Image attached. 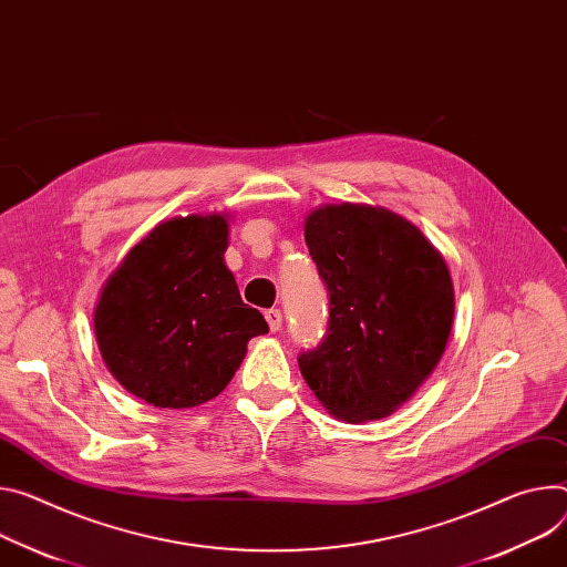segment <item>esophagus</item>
Returning <instances> with one entry per match:
<instances>
[{
    "mask_svg": "<svg viewBox=\"0 0 567 567\" xmlns=\"http://www.w3.org/2000/svg\"><path fill=\"white\" fill-rule=\"evenodd\" d=\"M265 319H267L271 332H278V330L282 328V312H280V310H269V312H265Z\"/></svg>",
    "mask_w": 567,
    "mask_h": 567,
    "instance_id": "34e87169",
    "label": "esophagus"
}]
</instances>
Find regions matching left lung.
Returning <instances> with one entry per match:
<instances>
[{
	"label": "left lung",
	"instance_id": "obj_1",
	"mask_svg": "<svg viewBox=\"0 0 567 567\" xmlns=\"http://www.w3.org/2000/svg\"><path fill=\"white\" fill-rule=\"evenodd\" d=\"M305 241L330 293L328 332L298 354L319 402L348 423L391 416L432 375L454 319L443 255L404 217L323 205Z\"/></svg>",
	"mask_w": 567,
	"mask_h": 567
}]
</instances>
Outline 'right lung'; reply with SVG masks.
Here are the masks:
<instances>
[{
  "instance_id": "1",
  "label": "right lung",
  "mask_w": 567,
  "mask_h": 567,
  "mask_svg": "<svg viewBox=\"0 0 567 567\" xmlns=\"http://www.w3.org/2000/svg\"><path fill=\"white\" fill-rule=\"evenodd\" d=\"M228 219L189 215L158 224L106 280L94 307V334L115 380L161 409L217 398L267 334L224 262Z\"/></svg>"
}]
</instances>
